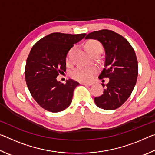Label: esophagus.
<instances>
[{"instance_id": "34e87169", "label": "esophagus", "mask_w": 155, "mask_h": 155, "mask_svg": "<svg viewBox=\"0 0 155 155\" xmlns=\"http://www.w3.org/2000/svg\"><path fill=\"white\" fill-rule=\"evenodd\" d=\"M81 85H87V86H90L92 85L91 83H81Z\"/></svg>"}]
</instances>
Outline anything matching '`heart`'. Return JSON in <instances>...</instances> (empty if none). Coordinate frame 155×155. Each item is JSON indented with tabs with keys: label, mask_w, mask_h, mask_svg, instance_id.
I'll use <instances>...</instances> for the list:
<instances>
[{
	"label": "heart",
	"mask_w": 155,
	"mask_h": 155,
	"mask_svg": "<svg viewBox=\"0 0 155 155\" xmlns=\"http://www.w3.org/2000/svg\"><path fill=\"white\" fill-rule=\"evenodd\" d=\"M85 47L91 55L96 52H101L102 51L101 44L96 40H91L87 41L85 44ZM74 48L75 47H72L68 52L66 57V61L68 63H70L71 61ZM96 71V68L94 67H78L70 72V75L74 80L78 81H90L92 79Z\"/></svg>",
	"instance_id": "obj_1"
}]
</instances>
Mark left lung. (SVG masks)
I'll return each instance as SVG.
<instances>
[{
	"mask_svg": "<svg viewBox=\"0 0 155 155\" xmlns=\"http://www.w3.org/2000/svg\"><path fill=\"white\" fill-rule=\"evenodd\" d=\"M85 39L98 40L105 51L104 68L98 78H109L103 86V95L94 98L100 108L114 110L119 108L130 96L138 76V63L134 49L121 35L103 29L89 33Z\"/></svg>",
	"mask_w": 155,
	"mask_h": 155,
	"instance_id": "obj_1",
	"label": "left lung"
}]
</instances>
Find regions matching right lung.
Instances as JSON below:
<instances>
[{
    "mask_svg": "<svg viewBox=\"0 0 155 155\" xmlns=\"http://www.w3.org/2000/svg\"><path fill=\"white\" fill-rule=\"evenodd\" d=\"M85 33H52L34 44L26 63V83L34 100L50 112H59L71 104L73 92L79 83L72 79L65 84L57 81L66 70V57L74 44Z\"/></svg>",
    "mask_w": 155,
    "mask_h": 155,
    "instance_id": "add662e5",
    "label": "right lung"
}]
</instances>
